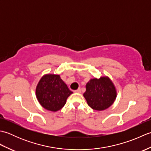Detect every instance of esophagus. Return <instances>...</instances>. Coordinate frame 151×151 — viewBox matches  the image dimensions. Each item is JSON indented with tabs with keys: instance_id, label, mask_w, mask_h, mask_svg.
Returning <instances> with one entry per match:
<instances>
[{
	"instance_id": "34e87169",
	"label": "esophagus",
	"mask_w": 151,
	"mask_h": 151,
	"mask_svg": "<svg viewBox=\"0 0 151 151\" xmlns=\"http://www.w3.org/2000/svg\"><path fill=\"white\" fill-rule=\"evenodd\" d=\"M74 92H75V93H80L81 92V89L79 88V89H76V90L74 91Z\"/></svg>"
}]
</instances>
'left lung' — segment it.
<instances>
[{
    "instance_id": "left-lung-1",
    "label": "left lung",
    "mask_w": 151,
    "mask_h": 151,
    "mask_svg": "<svg viewBox=\"0 0 151 151\" xmlns=\"http://www.w3.org/2000/svg\"><path fill=\"white\" fill-rule=\"evenodd\" d=\"M84 97L89 106L97 111L104 110L113 104L117 97L114 83L108 76L92 78L86 86Z\"/></svg>"
}]
</instances>
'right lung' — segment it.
I'll use <instances>...</instances> for the list:
<instances>
[{"label":"right lung","mask_w":151,"mask_h":151,"mask_svg":"<svg viewBox=\"0 0 151 151\" xmlns=\"http://www.w3.org/2000/svg\"><path fill=\"white\" fill-rule=\"evenodd\" d=\"M73 92L59 75L47 74L38 82L36 95L38 102L46 110L57 111L66 103L67 99Z\"/></svg>","instance_id":"obj_1"}]
</instances>
